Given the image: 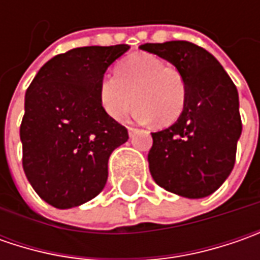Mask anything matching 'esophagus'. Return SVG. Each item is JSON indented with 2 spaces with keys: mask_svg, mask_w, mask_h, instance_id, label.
I'll list each match as a JSON object with an SVG mask.
<instances>
[{
  "mask_svg": "<svg viewBox=\"0 0 260 260\" xmlns=\"http://www.w3.org/2000/svg\"><path fill=\"white\" fill-rule=\"evenodd\" d=\"M127 130H128V136H130V137H133L136 132H137V128H135V127H128Z\"/></svg>",
  "mask_w": 260,
  "mask_h": 260,
  "instance_id": "obj_1",
  "label": "esophagus"
}]
</instances>
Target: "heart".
<instances>
[{
    "label": "heart",
    "instance_id": "heart-1",
    "mask_svg": "<svg viewBox=\"0 0 260 260\" xmlns=\"http://www.w3.org/2000/svg\"><path fill=\"white\" fill-rule=\"evenodd\" d=\"M115 75H104L98 98L105 114L121 120L136 108V118L157 125L175 123L186 104V81L175 66L150 53H135L118 63Z\"/></svg>",
    "mask_w": 260,
    "mask_h": 260
}]
</instances>
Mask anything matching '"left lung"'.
<instances>
[{"label":"left lung","mask_w":260,"mask_h":260,"mask_svg":"<svg viewBox=\"0 0 260 260\" xmlns=\"http://www.w3.org/2000/svg\"><path fill=\"white\" fill-rule=\"evenodd\" d=\"M140 49L171 62L186 81L184 113L171 127L152 133V178L169 192L204 198L235 166L242 135L236 85L214 56L191 42L146 43Z\"/></svg>","instance_id":"left-lung-1"}]
</instances>
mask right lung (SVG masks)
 I'll list each match as a JSON object with an SVG mask.
<instances>
[{"mask_svg":"<svg viewBox=\"0 0 260 260\" xmlns=\"http://www.w3.org/2000/svg\"><path fill=\"white\" fill-rule=\"evenodd\" d=\"M128 45L76 47L40 68L25 92L20 125L23 169L37 195L56 208L95 198L108 178V157L128 139L105 114L98 85Z\"/></svg>","mask_w":260,"mask_h":260,"instance_id":"obj_1","label":"right lung"}]
</instances>
